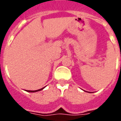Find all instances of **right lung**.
<instances>
[{
	"instance_id": "1",
	"label": "right lung",
	"mask_w": 121,
	"mask_h": 121,
	"mask_svg": "<svg viewBox=\"0 0 121 121\" xmlns=\"http://www.w3.org/2000/svg\"><path fill=\"white\" fill-rule=\"evenodd\" d=\"M44 88V87H43V88H40V89H39V90H26V91L28 92H38V91H41V90H43Z\"/></svg>"
}]
</instances>
